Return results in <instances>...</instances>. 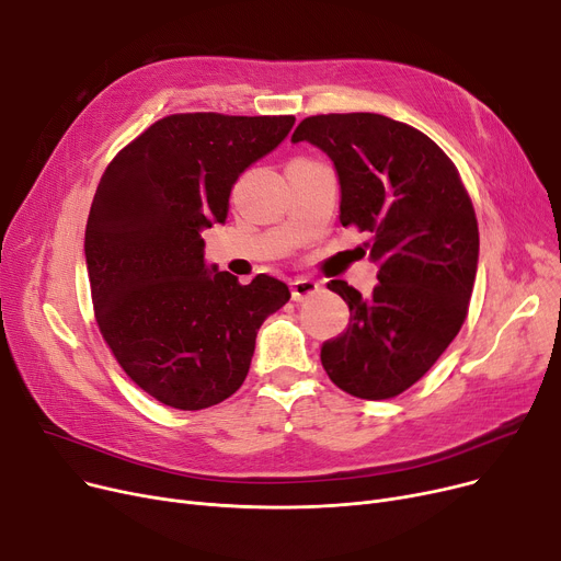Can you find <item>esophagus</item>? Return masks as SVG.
Returning a JSON list of instances; mask_svg holds the SVG:
<instances>
[{
	"instance_id": "esophagus-1",
	"label": "esophagus",
	"mask_w": 561,
	"mask_h": 561,
	"mask_svg": "<svg viewBox=\"0 0 561 561\" xmlns=\"http://www.w3.org/2000/svg\"><path fill=\"white\" fill-rule=\"evenodd\" d=\"M318 290H320V284L313 282V279H307V277H298V279L290 282V296L296 302H302V300L311 298L313 293H318Z\"/></svg>"
}]
</instances>
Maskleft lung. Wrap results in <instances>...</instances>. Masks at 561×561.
Here are the masks:
<instances>
[{"label": "left lung", "mask_w": 561, "mask_h": 561, "mask_svg": "<svg viewBox=\"0 0 561 561\" xmlns=\"http://www.w3.org/2000/svg\"><path fill=\"white\" fill-rule=\"evenodd\" d=\"M302 140L332 159L339 220L375 233L368 256L379 268L368 298L343 279L328 284L350 307V322L322 343V368L350 396L393 398L463 325L480 256L473 204L440 147L387 115L305 117L290 142Z\"/></svg>", "instance_id": "left-lung-1"}]
</instances>
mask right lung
Listing matches in <instances>:
<instances>
[{"label": "right lung", "instance_id": "obj_1", "mask_svg": "<svg viewBox=\"0 0 561 561\" xmlns=\"http://www.w3.org/2000/svg\"><path fill=\"white\" fill-rule=\"evenodd\" d=\"M293 125L168 115L102 174L83 239L98 325L123 370L168 407L197 411L239 391L259 328L290 298L271 275L243 286L206 263L202 231L225 225L233 184Z\"/></svg>", "mask_w": 561, "mask_h": 561}]
</instances>
